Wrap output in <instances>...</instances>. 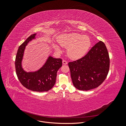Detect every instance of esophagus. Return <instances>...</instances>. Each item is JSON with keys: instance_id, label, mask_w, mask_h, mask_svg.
Returning <instances> with one entry per match:
<instances>
[{"instance_id": "1", "label": "esophagus", "mask_w": 126, "mask_h": 126, "mask_svg": "<svg viewBox=\"0 0 126 126\" xmlns=\"http://www.w3.org/2000/svg\"><path fill=\"white\" fill-rule=\"evenodd\" d=\"M62 63H63V64H64V65H66V64H67V62L66 60H63V61H62Z\"/></svg>"}]
</instances>
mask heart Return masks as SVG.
Wrapping results in <instances>:
<instances>
[{
  "label": "heart",
  "instance_id": "1",
  "mask_svg": "<svg viewBox=\"0 0 126 126\" xmlns=\"http://www.w3.org/2000/svg\"><path fill=\"white\" fill-rule=\"evenodd\" d=\"M58 42L61 47L67 48V54L72 59H78L85 54L91 46L89 37L77 33H71L60 36ZM56 50L60 51V48L54 45Z\"/></svg>",
  "mask_w": 126,
  "mask_h": 126
}]
</instances>
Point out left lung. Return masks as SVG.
I'll return each mask as SVG.
<instances>
[{
  "instance_id": "1",
  "label": "left lung",
  "mask_w": 126,
  "mask_h": 126,
  "mask_svg": "<svg viewBox=\"0 0 126 126\" xmlns=\"http://www.w3.org/2000/svg\"><path fill=\"white\" fill-rule=\"evenodd\" d=\"M72 82L78 90L94 89L103 82L108 75L110 58L104 43L95 44L82 58L68 64Z\"/></svg>"
}]
</instances>
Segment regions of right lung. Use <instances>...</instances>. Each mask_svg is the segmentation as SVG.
Segmentation results:
<instances>
[{"label":"right lung","mask_w":126,"mask_h":126,"mask_svg":"<svg viewBox=\"0 0 126 126\" xmlns=\"http://www.w3.org/2000/svg\"><path fill=\"white\" fill-rule=\"evenodd\" d=\"M36 33L29 36L18 48L15 60L16 75L21 84L29 90L38 92H47L50 90L56 83L57 73L62 65L61 59L49 57L44 65L38 71L26 72L22 67L21 62L25 46L35 38Z\"/></svg>","instance_id":"obj_1"}]
</instances>
